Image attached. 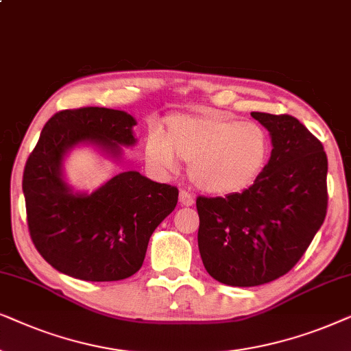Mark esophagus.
Masks as SVG:
<instances>
[{"label": "esophagus", "instance_id": "obj_1", "mask_svg": "<svg viewBox=\"0 0 351 351\" xmlns=\"http://www.w3.org/2000/svg\"><path fill=\"white\" fill-rule=\"evenodd\" d=\"M194 204V197L186 191H181L180 193V205L181 207H191Z\"/></svg>", "mask_w": 351, "mask_h": 351}]
</instances>
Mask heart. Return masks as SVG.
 Here are the masks:
<instances>
[{
    "mask_svg": "<svg viewBox=\"0 0 351 351\" xmlns=\"http://www.w3.org/2000/svg\"><path fill=\"white\" fill-rule=\"evenodd\" d=\"M268 156L269 138L261 125L210 109L168 117L163 134L154 130L146 138V157L154 167L173 171L178 160L191 163L193 184L217 197L254 184Z\"/></svg>",
    "mask_w": 351,
    "mask_h": 351,
    "instance_id": "obj_1",
    "label": "heart"
}]
</instances>
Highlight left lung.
Masks as SVG:
<instances>
[{"label": "left lung", "instance_id": "1", "mask_svg": "<svg viewBox=\"0 0 351 351\" xmlns=\"http://www.w3.org/2000/svg\"><path fill=\"white\" fill-rule=\"evenodd\" d=\"M273 151L250 188L226 197H197L199 252L218 282L254 287L289 273L324 223L328 157L292 115L252 112Z\"/></svg>", "mask_w": 351, "mask_h": 351}]
</instances>
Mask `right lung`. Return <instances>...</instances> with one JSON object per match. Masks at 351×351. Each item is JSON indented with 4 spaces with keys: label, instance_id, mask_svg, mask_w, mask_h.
<instances>
[{
    "label": "right lung",
    "instance_id": "1",
    "mask_svg": "<svg viewBox=\"0 0 351 351\" xmlns=\"http://www.w3.org/2000/svg\"><path fill=\"white\" fill-rule=\"evenodd\" d=\"M133 115L106 107L62 110L46 121L23 170L27 221L36 250L48 263L82 281H120L143 266L156 228L178 202V189L121 171L99 188L77 191L64 162L90 146L110 160L133 147Z\"/></svg>",
    "mask_w": 351,
    "mask_h": 351
}]
</instances>
